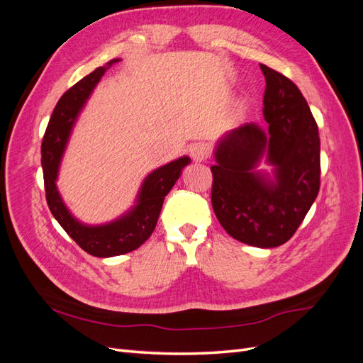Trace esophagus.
<instances>
[{
    "mask_svg": "<svg viewBox=\"0 0 363 363\" xmlns=\"http://www.w3.org/2000/svg\"><path fill=\"white\" fill-rule=\"evenodd\" d=\"M189 152L194 162H203L208 157V155H211V148H208V145L204 144V142H199V144H194L189 148Z\"/></svg>",
    "mask_w": 363,
    "mask_h": 363,
    "instance_id": "esophagus-1",
    "label": "esophagus"
}]
</instances>
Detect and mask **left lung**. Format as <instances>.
<instances>
[{"instance_id":"1","label":"left lung","mask_w":363,"mask_h":363,"mask_svg":"<svg viewBox=\"0 0 363 363\" xmlns=\"http://www.w3.org/2000/svg\"><path fill=\"white\" fill-rule=\"evenodd\" d=\"M260 69L267 127L250 123L218 139L212 206L239 242L274 248L292 238L320 191V135L298 87L265 65ZM262 161L273 169L259 170Z\"/></svg>"}]
</instances>
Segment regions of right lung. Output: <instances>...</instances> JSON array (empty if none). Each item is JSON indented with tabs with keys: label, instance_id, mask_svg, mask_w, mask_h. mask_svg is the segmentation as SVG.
Returning <instances> with one entry per match:
<instances>
[{
	"label": "right lung",
	"instance_id": "obj_1",
	"mask_svg": "<svg viewBox=\"0 0 363 363\" xmlns=\"http://www.w3.org/2000/svg\"><path fill=\"white\" fill-rule=\"evenodd\" d=\"M118 62H121V59H113L104 67L96 68L63 94L54 108L42 140L40 162L50 211L65 232L86 252L95 257L121 256L144 244L155 232L164 196L179 180L183 168L191 163L188 156H182L152 169L142 182L135 204L112 221L104 224H84L71 213L57 189L62 159L67 151L77 118L83 111L86 101L89 100L104 72Z\"/></svg>",
	"mask_w": 363,
	"mask_h": 363
}]
</instances>
